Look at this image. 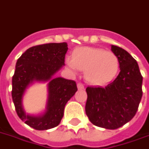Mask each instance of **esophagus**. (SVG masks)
I'll list each match as a JSON object with an SVG mask.
<instances>
[{"mask_svg":"<svg viewBox=\"0 0 149 149\" xmlns=\"http://www.w3.org/2000/svg\"><path fill=\"white\" fill-rule=\"evenodd\" d=\"M77 88L79 89V90H83V89L84 88V86L82 84L78 83L77 84Z\"/></svg>","mask_w":149,"mask_h":149,"instance_id":"esophagus-1","label":"esophagus"}]
</instances>
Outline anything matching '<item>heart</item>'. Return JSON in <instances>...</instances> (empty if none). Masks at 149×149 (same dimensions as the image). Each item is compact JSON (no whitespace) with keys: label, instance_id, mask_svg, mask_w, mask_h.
Returning <instances> with one entry per match:
<instances>
[{"label":"heart","instance_id":"obj_1","mask_svg":"<svg viewBox=\"0 0 149 149\" xmlns=\"http://www.w3.org/2000/svg\"><path fill=\"white\" fill-rule=\"evenodd\" d=\"M65 64L72 73L84 69L87 82L95 86H104L115 79L120 69V61L111 51L95 47H78L72 57L65 58Z\"/></svg>","mask_w":149,"mask_h":149}]
</instances>
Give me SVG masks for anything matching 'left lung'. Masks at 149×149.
<instances>
[{
  "label": "left lung",
  "instance_id": "8db88e82",
  "mask_svg": "<svg viewBox=\"0 0 149 149\" xmlns=\"http://www.w3.org/2000/svg\"><path fill=\"white\" fill-rule=\"evenodd\" d=\"M120 61V72L107 85L88 87L85 112L90 122L99 127L115 130L136 114L142 97V77L136 61L121 47L111 45Z\"/></svg>",
  "mask_w": 149,
  "mask_h": 149
}]
</instances>
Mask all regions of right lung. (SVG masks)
<instances>
[{
	"mask_svg": "<svg viewBox=\"0 0 149 149\" xmlns=\"http://www.w3.org/2000/svg\"><path fill=\"white\" fill-rule=\"evenodd\" d=\"M68 44L47 43L27 49L17 60L13 77L12 97L19 118L37 130H45L59 125L66 103L77 91L74 80L55 77L65 65ZM47 83L45 111L38 115L25 111L22 100L30 86L37 83Z\"/></svg>",
	"mask_w": 149,
	"mask_h": 149,
	"instance_id": "right-lung-1",
	"label": "right lung"
}]
</instances>
